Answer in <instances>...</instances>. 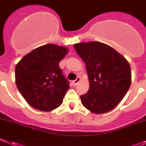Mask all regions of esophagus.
<instances>
[{"label":"esophagus","mask_w":146,"mask_h":146,"mask_svg":"<svg viewBox=\"0 0 146 146\" xmlns=\"http://www.w3.org/2000/svg\"><path fill=\"white\" fill-rule=\"evenodd\" d=\"M81 80V78L80 77H77V78H76V80H74V81H73V82H72V84H73V86H77V84H78V83H79L80 82V81Z\"/></svg>","instance_id":"esophagus-1"}]
</instances>
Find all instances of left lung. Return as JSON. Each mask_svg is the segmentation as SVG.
<instances>
[{
    "label": "left lung",
    "mask_w": 146,
    "mask_h": 146,
    "mask_svg": "<svg viewBox=\"0 0 146 146\" xmlns=\"http://www.w3.org/2000/svg\"><path fill=\"white\" fill-rule=\"evenodd\" d=\"M85 62L89 90L80 96L82 105L96 114L107 113L121 102L131 82L129 62L109 45L99 42L74 45Z\"/></svg>",
    "instance_id": "1"
}]
</instances>
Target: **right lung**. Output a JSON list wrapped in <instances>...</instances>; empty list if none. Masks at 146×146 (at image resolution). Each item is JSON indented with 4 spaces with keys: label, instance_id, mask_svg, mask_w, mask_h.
Instances as JSON below:
<instances>
[{
    "label": "right lung",
    "instance_id": "obj_1",
    "mask_svg": "<svg viewBox=\"0 0 146 146\" xmlns=\"http://www.w3.org/2000/svg\"><path fill=\"white\" fill-rule=\"evenodd\" d=\"M69 50L48 44L32 50L15 67V82L27 102L35 109L48 112L58 108L69 88L59 63Z\"/></svg>",
    "mask_w": 146,
    "mask_h": 146
}]
</instances>
